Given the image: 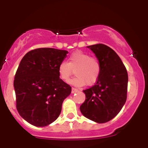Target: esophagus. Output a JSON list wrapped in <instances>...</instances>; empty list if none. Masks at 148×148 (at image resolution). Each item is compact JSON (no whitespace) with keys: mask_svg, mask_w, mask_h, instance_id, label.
I'll use <instances>...</instances> for the list:
<instances>
[{"mask_svg":"<svg viewBox=\"0 0 148 148\" xmlns=\"http://www.w3.org/2000/svg\"><path fill=\"white\" fill-rule=\"evenodd\" d=\"M78 91H79V90H78L77 89H76V88H72V94H74V93H75V92H77Z\"/></svg>","mask_w":148,"mask_h":148,"instance_id":"esophagus-1","label":"esophagus"}]
</instances>
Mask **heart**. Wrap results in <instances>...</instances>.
<instances>
[{
  "mask_svg": "<svg viewBox=\"0 0 148 148\" xmlns=\"http://www.w3.org/2000/svg\"><path fill=\"white\" fill-rule=\"evenodd\" d=\"M73 70H75L76 76L69 81V84L76 86H91L99 78L101 65L97 58L78 51L71 54L68 63L62 62L58 67L59 76L64 81H68L73 74Z\"/></svg>",
  "mask_w": 148,
  "mask_h": 148,
  "instance_id": "1",
  "label": "heart"
}]
</instances>
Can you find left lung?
Instances as JSON below:
<instances>
[{"label":"left lung","instance_id":"obj_1","mask_svg":"<svg viewBox=\"0 0 148 148\" xmlns=\"http://www.w3.org/2000/svg\"><path fill=\"white\" fill-rule=\"evenodd\" d=\"M101 65L97 83L85 90L86 100L80 111L86 118L97 123L110 121L118 114L127 100L128 74L120 58L108 46H88Z\"/></svg>","mask_w":148,"mask_h":148}]
</instances>
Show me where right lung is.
I'll list each match as a JSON object with an SVG mask.
<instances>
[{"label":"right lung","instance_id":"add662e5","mask_svg":"<svg viewBox=\"0 0 148 148\" xmlns=\"http://www.w3.org/2000/svg\"><path fill=\"white\" fill-rule=\"evenodd\" d=\"M68 51L40 48L28 52L18 65L14 81L16 109L25 121L45 127L60 114L72 88L60 79L58 67Z\"/></svg>","mask_w":148,"mask_h":148}]
</instances>
